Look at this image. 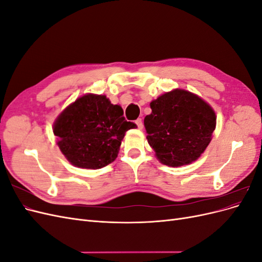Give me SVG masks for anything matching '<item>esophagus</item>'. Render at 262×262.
I'll list each match as a JSON object with an SVG mask.
<instances>
[{
  "label": "esophagus",
  "instance_id": "1",
  "mask_svg": "<svg viewBox=\"0 0 262 262\" xmlns=\"http://www.w3.org/2000/svg\"><path fill=\"white\" fill-rule=\"evenodd\" d=\"M136 123H137V125H138V128H139L140 130H142V129H143V122H142V119H138V120L136 121Z\"/></svg>",
  "mask_w": 262,
  "mask_h": 262
}]
</instances>
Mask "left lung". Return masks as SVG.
Returning <instances> with one entry per match:
<instances>
[{
	"label": "left lung",
	"mask_w": 262,
	"mask_h": 262,
	"mask_svg": "<svg viewBox=\"0 0 262 262\" xmlns=\"http://www.w3.org/2000/svg\"><path fill=\"white\" fill-rule=\"evenodd\" d=\"M149 106L152 113L144 118V126L157 160L169 167L196 161L216 126V115L210 104L191 92L175 89Z\"/></svg>",
	"instance_id": "obj_1"
}]
</instances>
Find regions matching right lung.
Here are the masks:
<instances>
[{
    "instance_id": "add662e5",
    "label": "right lung",
    "mask_w": 262,
    "mask_h": 262,
    "mask_svg": "<svg viewBox=\"0 0 262 262\" xmlns=\"http://www.w3.org/2000/svg\"><path fill=\"white\" fill-rule=\"evenodd\" d=\"M137 128L126 121L120 105L105 95L85 94L61 112L53 123L57 144L75 167L99 169L113 163L125 132Z\"/></svg>"
}]
</instances>
